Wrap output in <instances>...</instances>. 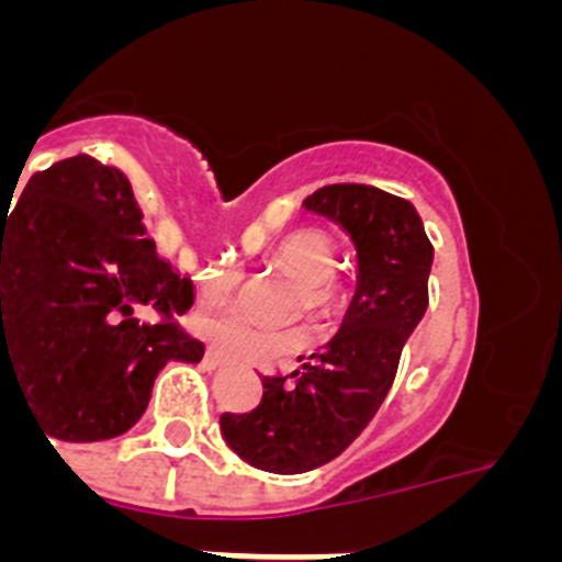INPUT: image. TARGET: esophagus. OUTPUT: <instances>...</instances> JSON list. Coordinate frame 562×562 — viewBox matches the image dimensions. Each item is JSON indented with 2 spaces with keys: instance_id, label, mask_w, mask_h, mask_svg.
Returning <instances> with one entry per match:
<instances>
[{
  "instance_id": "34e87169",
  "label": "esophagus",
  "mask_w": 562,
  "mask_h": 562,
  "mask_svg": "<svg viewBox=\"0 0 562 562\" xmlns=\"http://www.w3.org/2000/svg\"><path fill=\"white\" fill-rule=\"evenodd\" d=\"M202 366H205L207 371H216V369H222V366H225V360H222V355L216 349H207L205 357H202Z\"/></svg>"
}]
</instances>
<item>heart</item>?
Instances as JSON below:
<instances>
[{
	"instance_id": "b5f03b06",
	"label": "heart",
	"mask_w": 562,
	"mask_h": 562,
	"mask_svg": "<svg viewBox=\"0 0 562 562\" xmlns=\"http://www.w3.org/2000/svg\"><path fill=\"white\" fill-rule=\"evenodd\" d=\"M272 265L284 276L295 278L297 290L286 306V317L312 315L321 324L337 321L346 310V290L331 276L335 270V247L324 233L297 231L286 236L272 252ZM236 276L233 272H211L202 278V301L211 306H231L236 301ZM213 346L231 360L250 362V366H270L284 360L292 351L304 349L310 342L306 329L267 331L247 324L245 317H222L205 326Z\"/></svg>"
}]
</instances>
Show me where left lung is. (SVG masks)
<instances>
[{
  "label": "left lung",
  "mask_w": 562,
  "mask_h": 562,
  "mask_svg": "<svg viewBox=\"0 0 562 562\" xmlns=\"http://www.w3.org/2000/svg\"><path fill=\"white\" fill-rule=\"evenodd\" d=\"M304 207L337 222L357 247V290L337 335L286 376H261L250 414H222L238 459L278 475L329 464L366 430L391 391L402 349L428 310L434 265L408 200L360 182L317 188Z\"/></svg>",
  "instance_id": "left-lung-1"
}]
</instances>
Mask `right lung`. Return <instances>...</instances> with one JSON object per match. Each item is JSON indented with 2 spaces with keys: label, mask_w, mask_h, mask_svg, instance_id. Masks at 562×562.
<instances>
[{
  "label": "right lung",
  "mask_w": 562,
  "mask_h": 562,
  "mask_svg": "<svg viewBox=\"0 0 562 562\" xmlns=\"http://www.w3.org/2000/svg\"><path fill=\"white\" fill-rule=\"evenodd\" d=\"M191 304V278L157 256L121 168L76 154L0 211V385L8 369L49 439L126 434L162 366L205 355L177 321ZM140 305L158 321L134 316Z\"/></svg>",
  "instance_id": "obj_1"
}]
</instances>
